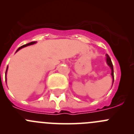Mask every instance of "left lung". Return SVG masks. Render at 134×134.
<instances>
[{
    "mask_svg": "<svg viewBox=\"0 0 134 134\" xmlns=\"http://www.w3.org/2000/svg\"><path fill=\"white\" fill-rule=\"evenodd\" d=\"M106 61H107V63L108 66L110 67L111 69V75L112 77V85H113V82H114V69H113V65H112V61H111V59L110 58L109 55L108 54H106Z\"/></svg>",
    "mask_w": 134,
    "mask_h": 134,
    "instance_id": "obj_1",
    "label": "left lung"
}]
</instances>
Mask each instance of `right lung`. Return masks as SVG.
<instances>
[{
  "instance_id": "1",
  "label": "right lung",
  "mask_w": 134,
  "mask_h": 134,
  "mask_svg": "<svg viewBox=\"0 0 134 134\" xmlns=\"http://www.w3.org/2000/svg\"><path fill=\"white\" fill-rule=\"evenodd\" d=\"M36 42H30V43H26V44H25V45H24V46H21V47H20L19 48H18V49H17V51H16V52H18V51H19V50L20 49L23 48V47H26V46H31V45L35 44V43H36ZM7 71H8V67H7V70H6V73H5V75H6V81H7Z\"/></svg>"
}]
</instances>
